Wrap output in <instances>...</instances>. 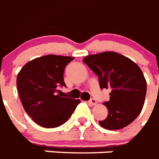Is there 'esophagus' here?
Returning <instances> with one entry per match:
<instances>
[{
    "mask_svg": "<svg viewBox=\"0 0 159 159\" xmlns=\"http://www.w3.org/2000/svg\"><path fill=\"white\" fill-rule=\"evenodd\" d=\"M89 103L91 105H92V106H96V105L97 104V102L96 99H94V98H92V99L89 101Z\"/></svg>",
    "mask_w": 159,
    "mask_h": 159,
    "instance_id": "esophagus-1",
    "label": "esophagus"
}]
</instances>
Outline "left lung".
Listing matches in <instances>:
<instances>
[{"mask_svg":"<svg viewBox=\"0 0 159 159\" xmlns=\"http://www.w3.org/2000/svg\"><path fill=\"white\" fill-rule=\"evenodd\" d=\"M83 62L98 76L101 89H111L110 100L103 104L108 116L100 125L116 130L129 125L143 109L147 82L140 67L129 57L115 52L88 55Z\"/></svg>","mask_w":159,"mask_h":159,"instance_id":"8db88e82","label":"left lung"}]
</instances>
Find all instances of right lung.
<instances>
[{
	"mask_svg": "<svg viewBox=\"0 0 159 159\" xmlns=\"http://www.w3.org/2000/svg\"><path fill=\"white\" fill-rule=\"evenodd\" d=\"M69 56L45 55L27 62L17 76L16 85L25 111L36 124L55 128L64 124L74 112L80 100L57 94L65 87L63 72Z\"/></svg>",
	"mask_w": 159,
	"mask_h": 159,
	"instance_id": "1",
	"label": "right lung"
}]
</instances>
